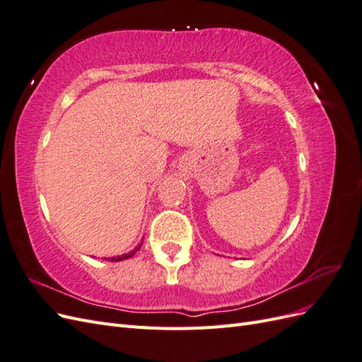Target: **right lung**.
Here are the masks:
<instances>
[{"mask_svg": "<svg viewBox=\"0 0 362 362\" xmlns=\"http://www.w3.org/2000/svg\"><path fill=\"white\" fill-rule=\"evenodd\" d=\"M140 246H141V245H139L133 252H129V254H125V255H122V257H113V258H105V259H108V261H122V259H128V258H131V257H133V255L136 254V250H139Z\"/></svg>", "mask_w": 362, "mask_h": 362, "instance_id": "obj_1", "label": "right lung"}]
</instances>
